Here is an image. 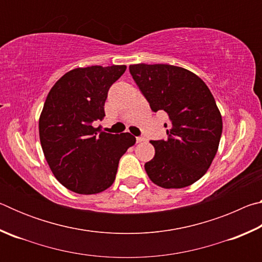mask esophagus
I'll list each match as a JSON object with an SVG mask.
<instances>
[{"mask_svg": "<svg viewBox=\"0 0 262 262\" xmlns=\"http://www.w3.org/2000/svg\"><path fill=\"white\" fill-rule=\"evenodd\" d=\"M143 141H145L144 137H142V136L136 137V142H137V143H141V142H143Z\"/></svg>", "mask_w": 262, "mask_h": 262, "instance_id": "34e87169", "label": "esophagus"}]
</instances>
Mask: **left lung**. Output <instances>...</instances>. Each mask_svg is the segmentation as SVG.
Instances as JSON below:
<instances>
[{
	"mask_svg": "<svg viewBox=\"0 0 262 262\" xmlns=\"http://www.w3.org/2000/svg\"><path fill=\"white\" fill-rule=\"evenodd\" d=\"M130 75L152 112L168 115L167 139L151 141L155 156L144 164L154 184L183 188L202 178L219 149L222 115L202 79L171 64H130Z\"/></svg>",
	"mask_w": 262,
	"mask_h": 262,
	"instance_id": "left-lung-1",
	"label": "left lung"
}]
</instances>
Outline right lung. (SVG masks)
<instances>
[{"label":"right lung","mask_w":262,"mask_h":262,"mask_svg":"<svg viewBox=\"0 0 262 262\" xmlns=\"http://www.w3.org/2000/svg\"><path fill=\"white\" fill-rule=\"evenodd\" d=\"M126 66H91L66 73L48 92L39 118L43 155L59 183L78 194L112 186L119 161L136 139L129 133L99 132L111 85Z\"/></svg>","instance_id":"add662e5"}]
</instances>
